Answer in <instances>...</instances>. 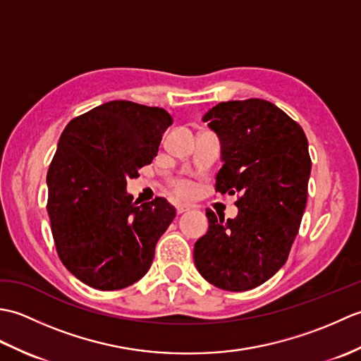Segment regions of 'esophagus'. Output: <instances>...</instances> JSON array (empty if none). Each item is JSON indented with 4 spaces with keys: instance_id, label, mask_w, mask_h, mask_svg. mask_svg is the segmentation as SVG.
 <instances>
[{
    "instance_id": "obj_1",
    "label": "esophagus",
    "mask_w": 361,
    "mask_h": 361,
    "mask_svg": "<svg viewBox=\"0 0 361 361\" xmlns=\"http://www.w3.org/2000/svg\"><path fill=\"white\" fill-rule=\"evenodd\" d=\"M189 209H190V206H188V204H178V206H176V212H178V214H183V212H186Z\"/></svg>"
}]
</instances>
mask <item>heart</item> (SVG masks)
<instances>
[{
    "instance_id": "heart-1",
    "label": "heart",
    "mask_w": 361,
    "mask_h": 361,
    "mask_svg": "<svg viewBox=\"0 0 361 361\" xmlns=\"http://www.w3.org/2000/svg\"><path fill=\"white\" fill-rule=\"evenodd\" d=\"M173 189H175V192L181 195V197H190L195 190L192 183L188 181V180H175L173 181Z\"/></svg>"
}]
</instances>
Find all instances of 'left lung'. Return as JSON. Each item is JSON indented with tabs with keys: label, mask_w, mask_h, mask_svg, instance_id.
<instances>
[{
	"label": "left lung",
	"mask_w": 361,
	"mask_h": 361,
	"mask_svg": "<svg viewBox=\"0 0 361 361\" xmlns=\"http://www.w3.org/2000/svg\"><path fill=\"white\" fill-rule=\"evenodd\" d=\"M204 122L221 141L216 192L237 194L235 219L206 209L209 229L195 242L197 270L228 291L251 290L286 264L307 203L312 169L304 130L264 99L220 102Z\"/></svg>",
	"instance_id": "left-lung-1"
}]
</instances>
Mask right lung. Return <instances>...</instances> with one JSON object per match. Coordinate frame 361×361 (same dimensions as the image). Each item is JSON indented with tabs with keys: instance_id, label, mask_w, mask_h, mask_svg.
Segmentation results:
<instances>
[{
	"instance_id": "right-lung-1",
	"label": "right lung",
	"mask_w": 361,
	"mask_h": 361,
	"mask_svg": "<svg viewBox=\"0 0 361 361\" xmlns=\"http://www.w3.org/2000/svg\"><path fill=\"white\" fill-rule=\"evenodd\" d=\"M172 116L111 101L71 119L48 171V216L68 271L97 290H121L149 271L155 245L175 219L164 197L137 204L127 180L158 155Z\"/></svg>"
}]
</instances>
